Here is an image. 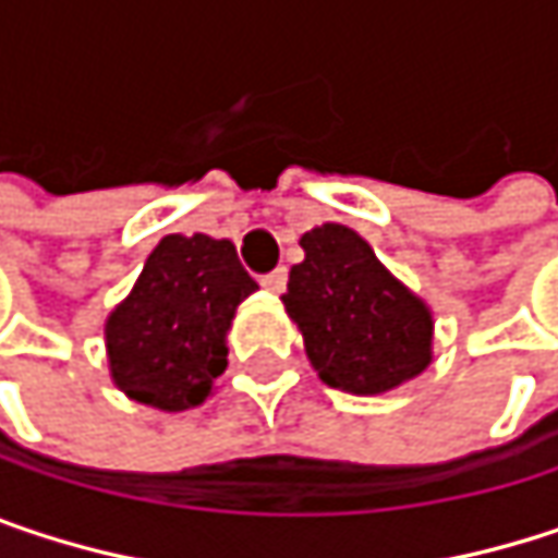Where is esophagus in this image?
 <instances>
[{"mask_svg": "<svg viewBox=\"0 0 558 558\" xmlns=\"http://www.w3.org/2000/svg\"><path fill=\"white\" fill-rule=\"evenodd\" d=\"M262 287H265L268 293H283V287H287V268H275L271 275H265V278H262Z\"/></svg>", "mask_w": 558, "mask_h": 558, "instance_id": "obj_1", "label": "esophagus"}]
</instances>
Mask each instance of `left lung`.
<instances>
[{
    "label": "left lung",
    "mask_w": 558,
    "mask_h": 558,
    "mask_svg": "<svg viewBox=\"0 0 558 558\" xmlns=\"http://www.w3.org/2000/svg\"><path fill=\"white\" fill-rule=\"evenodd\" d=\"M303 262L290 268L287 313L303 332L319 381L349 393H381L429 365L433 319L372 245L336 222L300 239Z\"/></svg>",
    "instance_id": "obj_1"
}]
</instances>
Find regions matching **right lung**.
<instances>
[{"label": "right lung", "instance_id": "add662e5", "mask_svg": "<svg viewBox=\"0 0 558 558\" xmlns=\"http://www.w3.org/2000/svg\"><path fill=\"white\" fill-rule=\"evenodd\" d=\"M258 283L235 245L168 235L106 323L112 381L158 410L199 407L226 372V329Z\"/></svg>", "mask_w": 558, "mask_h": 558}]
</instances>
